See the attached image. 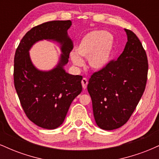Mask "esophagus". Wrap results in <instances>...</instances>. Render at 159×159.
I'll return each instance as SVG.
<instances>
[{"instance_id": "esophagus-1", "label": "esophagus", "mask_w": 159, "mask_h": 159, "mask_svg": "<svg viewBox=\"0 0 159 159\" xmlns=\"http://www.w3.org/2000/svg\"><path fill=\"white\" fill-rule=\"evenodd\" d=\"M87 84H88V81H87V79L86 78H84L81 81V84H82V87H83L84 90H85V89L87 88Z\"/></svg>"}]
</instances>
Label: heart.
<instances>
[{
	"label": "heart",
	"instance_id": "1",
	"mask_svg": "<svg viewBox=\"0 0 159 159\" xmlns=\"http://www.w3.org/2000/svg\"><path fill=\"white\" fill-rule=\"evenodd\" d=\"M114 39L112 34L102 30H93L82 38L75 52H72L71 59L75 66L83 64L81 58H87L88 64L94 70H101L108 64Z\"/></svg>",
	"mask_w": 159,
	"mask_h": 159
}]
</instances>
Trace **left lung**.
Segmentation results:
<instances>
[{
	"instance_id": "left-lung-1",
	"label": "left lung",
	"mask_w": 159,
	"mask_h": 159,
	"mask_svg": "<svg viewBox=\"0 0 159 159\" xmlns=\"http://www.w3.org/2000/svg\"><path fill=\"white\" fill-rule=\"evenodd\" d=\"M128 42L117 60L95 72L87 90L98 126L113 130L127 123L146 88L148 74L147 53L132 30L125 29Z\"/></svg>"
}]
</instances>
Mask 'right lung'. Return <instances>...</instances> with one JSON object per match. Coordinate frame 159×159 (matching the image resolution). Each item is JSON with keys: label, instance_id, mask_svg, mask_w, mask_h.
I'll list each match as a JSON object with an SVG mask.
<instances>
[{"label": "right lung", "instance_id": "add662e5", "mask_svg": "<svg viewBox=\"0 0 159 159\" xmlns=\"http://www.w3.org/2000/svg\"><path fill=\"white\" fill-rule=\"evenodd\" d=\"M72 22L48 21L26 33L14 57V85L20 103L30 121L38 126L54 129L64 121L71 103L82 91L81 75H72L63 66L69 61L72 43L67 36ZM53 39L61 42L63 54L55 69L42 72L32 64L28 51L36 41Z\"/></svg>", "mask_w": 159, "mask_h": 159}]
</instances>
